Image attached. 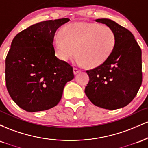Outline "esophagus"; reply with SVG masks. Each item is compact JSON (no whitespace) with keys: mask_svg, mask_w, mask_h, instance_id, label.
<instances>
[{"mask_svg":"<svg viewBox=\"0 0 148 148\" xmlns=\"http://www.w3.org/2000/svg\"><path fill=\"white\" fill-rule=\"evenodd\" d=\"M80 72H81V70H80L79 69L76 68V67H74V74H78V73H79Z\"/></svg>","mask_w":148,"mask_h":148,"instance_id":"obj_1","label":"esophagus"}]
</instances>
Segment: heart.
<instances>
[{"label": "heart", "instance_id": "b5f03b06", "mask_svg": "<svg viewBox=\"0 0 148 148\" xmlns=\"http://www.w3.org/2000/svg\"><path fill=\"white\" fill-rule=\"evenodd\" d=\"M53 40L55 55L67 61L74 54L76 62L94 68L102 64L113 53L116 43L110 27L90 22H74L64 26Z\"/></svg>", "mask_w": 148, "mask_h": 148}]
</instances>
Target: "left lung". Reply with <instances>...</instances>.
<instances>
[{"mask_svg": "<svg viewBox=\"0 0 148 148\" xmlns=\"http://www.w3.org/2000/svg\"><path fill=\"white\" fill-rule=\"evenodd\" d=\"M95 21L113 30L116 43L107 60L86 71L90 81L85 93L97 106L118 109L128 105L141 86V49L133 34L116 22L108 18H98Z\"/></svg>", "mask_w": 148, "mask_h": 148, "instance_id": "8db88e82", "label": "left lung"}]
</instances>
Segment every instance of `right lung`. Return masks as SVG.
Instances as JSON below:
<instances>
[{
	"instance_id": "obj_1",
	"label": "right lung",
	"mask_w": 148,
	"mask_h": 148,
	"mask_svg": "<svg viewBox=\"0 0 148 148\" xmlns=\"http://www.w3.org/2000/svg\"><path fill=\"white\" fill-rule=\"evenodd\" d=\"M69 18L35 23L18 33L5 60L6 86L10 97L28 112L48 110L60 101L73 68L55 56L53 40Z\"/></svg>"
}]
</instances>
